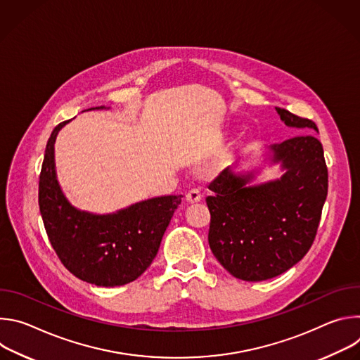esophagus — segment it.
<instances>
[{"mask_svg":"<svg viewBox=\"0 0 360 360\" xmlns=\"http://www.w3.org/2000/svg\"><path fill=\"white\" fill-rule=\"evenodd\" d=\"M200 198H202V195H200V192L196 191V189H191V191L186 193V196H185V199H186L188 203H198V202L200 200Z\"/></svg>","mask_w":360,"mask_h":360,"instance_id":"1","label":"esophagus"}]
</instances>
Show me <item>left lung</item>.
Segmentation results:
<instances>
[{
	"mask_svg": "<svg viewBox=\"0 0 360 360\" xmlns=\"http://www.w3.org/2000/svg\"><path fill=\"white\" fill-rule=\"evenodd\" d=\"M286 127L314 129V121L275 108ZM265 165L281 176L255 183ZM261 167H228L211 185L210 246L235 278L259 282L296 265L311 249L328 195V168L318 138L303 134L264 149Z\"/></svg>",
	"mask_w": 360,
	"mask_h": 360,
	"instance_id": "1",
	"label": "left lung"
}]
</instances>
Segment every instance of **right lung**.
Returning a JSON list of instances; mask_svg holds the SVG:
<instances>
[{"label":"right lung","mask_w":360,"mask_h":360,"mask_svg":"<svg viewBox=\"0 0 360 360\" xmlns=\"http://www.w3.org/2000/svg\"><path fill=\"white\" fill-rule=\"evenodd\" d=\"M110 110L105 107L89 108ZM65 121L51 134L39 175L38 203L46 235L64 266L96 286H121L139 278L155 258L182 195L135 202L111 214L78 210L61 189L56 141Z\"/></svg>","instance_id":"obj_1"}]
</instances>
